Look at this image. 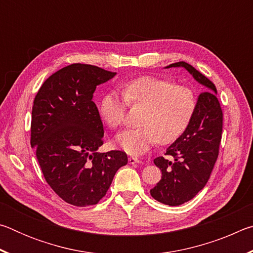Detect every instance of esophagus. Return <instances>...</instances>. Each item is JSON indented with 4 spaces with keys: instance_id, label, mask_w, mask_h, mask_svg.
Instances as JSON below:
<instances>
[{
    "instance_id": "34e87169",
    "label": "esophagus",
    "mask_w": 253,
    "mask_h": 253,
    "mask_svg": "<svg viewBox=\"0 0 253 253\" xmlns=\"http://www.w3.org/2000/svg\"><path fill=\"white\" fill-rule=\"evenodd\" d=\"M128 162H129V164H136V163H140V161L136 156H130L129 158H128Z\"/></svg>"
}]
</instances>
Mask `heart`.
<instances>
[{
    "instance_id": "obj_1",
    "label": "heart",
    "mask_w": 253,
    "mask_h": 253,
    "mask_svg": "<svg viewBox=\"0 0 253 253\" xmlns=\"http://www.w3.org/2000/svg\"><path fill=\"white\" fill-rule=\"evenodd\" d=\"M123 95L110 91L102 97L99 113L113 129L125 124L128 106L144 107L139 127L117 136L119 147L129 154L147 152L153 145L174 143L187 129L196 109L190 88L156 76H142L123 84Z\"/></svg>"
}]
</instances>
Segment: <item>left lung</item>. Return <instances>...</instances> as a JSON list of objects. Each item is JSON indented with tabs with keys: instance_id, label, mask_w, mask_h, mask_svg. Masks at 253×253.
<instances>
[{
	"instance_id": "8db88e82",
	"label": "left lung",
	"mask_w": 253,
	"mask_h": 253,
	"mask_svg": "<svg viewBox=\"0 0 253 253\" xmlns=\"http://www.w3.org/2000/svg\"><path fill=\"white\" fill-rule=\"evenodd\" d=\"M170 67L185 68L196 81L208 88L199 96L187 129L166 151L165 155L173 156L174 161L163 156L154 160L162 170V179L152 188L151 195L158 202L177 207L193 199L209 181L219 156L223 113L211 80L184 61L166 68Z\"/></svg>"
}]
</instances>
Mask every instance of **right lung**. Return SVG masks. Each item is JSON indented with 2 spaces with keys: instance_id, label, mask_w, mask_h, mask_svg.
<instances>
[{
  "instance_id": "1",
  "label": "right lung",
  "mask_w": 253,
  "mask_h": 253,
  "mask_svg": "<svg viewBox=\"0 0 253 253\" xmlns=\"http://www.w3.org/2000/svg\"><path fill=\"white\" fill-rule=\"evenodd\" d=\"M115 75L72 63L51 75L34 98L30 143L46 183L76 207L99 202L128 162L125 152L97 151L104 144V126L93 92Z\"/></svg>"
}]
</instances>
